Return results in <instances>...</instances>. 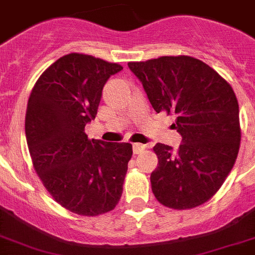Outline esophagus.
Returning <instances> with one entry per match:
<instances>
[{"label":"esophagus","mask_w":255,"mask_h":255,"mask_svg":"<svg viewBox=\"0 0 255 255\" xmlns=\"http://www.w3.org/2000/svg\"><path fill=\"white\" fill-rule=\"evenodd\" d=\"M144 149H145V145H143V144H134L132 145V151H134V154H140V153H143Z\"/></svg>","instance_id":"obj_1"}]
</instances>
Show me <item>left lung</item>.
<instances>
[{"mask_svg": "<svg viewBox=\"0 0 255 255\" xmlns=\"http://www.w3.org/2000/svg\"><path fill=\"white\" fill-rule=\"evenodd\" d=\"M158 114L176 115L182 135L176 151L165 144L153 148L158 167L151 190L169 209H193L209 201L234 167L240 146L239 105L228 82L192 57H160L128 63Z\"/></svg>", "mask_w": 255, "mask_h": 255, "instance_id": "obj_1", "label": "left lung"}]
</instances>
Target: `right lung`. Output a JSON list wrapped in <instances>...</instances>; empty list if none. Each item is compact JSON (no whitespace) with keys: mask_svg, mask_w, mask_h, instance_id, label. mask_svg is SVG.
Here are the masks:
<instances>
[{"mask_svg":"<svg viewBox=\"0 0 255 255\" xmlns=\"http://www.w3.org/2000/svg\"><path fill=\"white\" fill-rule=\"evenodd\" d=\"M121 69L118 63L71 53L39 77L27 102L32 165L58 204L82 216L111 211L123 195L131 144L90 140L85 132L105 83Z\"/></svg>","mask_w":255,"mask_h":255,"instance_id":"right-lung-1","label":"right lung"}]
</instances>
